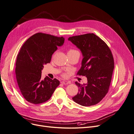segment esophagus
Masks as SVG:
<instances>
[{
  "mask_svg": "<svg viewBox=\"0 0 134 134\" xmlns=\"http://www.w3.org/2000/svg\"><path fill=\"white\" fill-rule=\"evenodd\" d=\"M61 83L62 84V85H68V84H70V82L69 81H61Z\"/></svg>",
  "mask_w": 134,
  "mask_h": 134,
  "instance_id": "esophagus-1",
  "label": "esophagus"
}]
</instances>
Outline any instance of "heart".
Masks as SVG:
<instances>
[{"mask_svg":"<svg viewBox=\"0 0 134 134\" xmlns=\"http://www.w3.org/2000/svg\"><path fill=\"white\" fill-rule=\"evenodd\" d=\"M76 52H77V51L76 50H74V49H69L68 51L67 54H70V53H74Z\"/></svg>","mask_w":134,"mask_h":134,"instance_id":"heart-1","label":"heart"}]
</instances>
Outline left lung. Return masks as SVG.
<instances>
[{
  "label": "left lung",
  "instance_id": "obj_1",
  "mask_svg": "<svg viewBox=\"0 0 134 134\" xmlns=\"http://www.w3.org/2000/svg\"><path fill=\"white\" fill-rule=\"evenodd\" d=\"M68 40L81 51V67L77 75L85 76L87 83L75 84L78 93L73 100L88 107L100 102L109 90L114 68V58L109 47L94 33L69 37Z\"/></svg>",
  "mask_w": 134,
  "mask_h": 134
}]
</instances>
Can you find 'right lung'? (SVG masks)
Wrapping results in <instances>:
<instances>
[{
	"label": "right lung",
	"instance_id": "right-lung-1",
	"mask_svg": "<svg viewBox=\"0 0 134 134\" xmlns=\"http://www.w3.org/2000/svg\"><path fill=\"white\" fill-rule=\"evenodd\" d=\"M64 37L38 33L27 40L18 54L15 74L19 90L25 99L33 104L48 100L60 85L57 79H41L43 65L50 63L58 46L63 45Z\"/></svg>",
	"mask_w": 134,
	"mask_h": 134
}]
</instances>
